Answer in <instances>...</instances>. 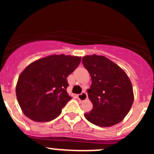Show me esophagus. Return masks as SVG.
<instances>
[{"label":"esophagus","instance_id":"obj_1","mask_svg":"<svg viewBox=\"0 0 154 154\" xmlns=\"http://www.w3.org/2000/svg\"><path fill=\"white\" fill-rule=\"evenodd\" d=\"M87 97H88V95L85 92H82L81 94L78 95V99L79 101H84L87 99Z\"/></svg>","mask_w":154,"mask_h":154}]
</instances>
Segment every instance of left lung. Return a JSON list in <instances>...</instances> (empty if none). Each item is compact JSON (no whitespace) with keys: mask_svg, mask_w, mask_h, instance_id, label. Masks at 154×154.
I'll return each instance as SVG.
<instances>
[{"mask_svg":"<svg viewBox=\"0 0 154 154\" xmlns=\"http://www.w3.org/2000/svg\"><path fill=\"white\" fill-rule=\"evenodd\" d=\"M82 64L92 78L88 95L93 108L84 114L92 124L103 127L123 120L133 103L131 82L116 64L102 55H86Z\"/></svg>","mask_w":154,"mask_h":154,"instance_id":"8db88e82","label":"left lung"}]
</instances>
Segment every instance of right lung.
<instances>
[{
	"mask_svg": "<svg viewBox=\"0 0 154 154\" xmlns=\"http://www.w3.org/2000/svg\"><path fill=\"white\" fill-rule=\"evenodd\" d=\"M81 62V57L54 55L30 64L19 76L16 96L23 112L36 122H48L62 112L72 99L67 77Z\"/></svg>",
	"mask_w": 154,
	"mask_h": 154,
	"instance_id": "right-lung-1",
	"label": "right lung"
}]
</instances>
